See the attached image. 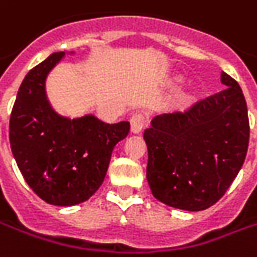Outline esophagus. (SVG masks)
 Instances as JSON below:
<instances>
[{
  "label": "esophagus",
  "instance_id": "obj_1",
  "mask_svg": "<svg viewBox=\"0 0 257 257\" xmlns=\"http://www.w3.org/2000/svg\"><path fill=\"white\" fill-rule=\"evenodd\" d=\"M144 125H145V116L142 113H135L131 118V131H132V134H139L144 128Z\"/></svg>",
  "mask_w": 257,
  "mask_h": 257
}]
</instances>
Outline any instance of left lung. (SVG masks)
<instances>
[{
  "label": "left lung",
  "mask_w": 257,
  "mask_h": 257,
  "mask_svg": "<svg viewBox=\"0 0 257 257\" xmlns=\"http://www.w3.org/2000/svg\"><path fill=\"white\" fill-rule=\"evenodd\" d=\"M226 88L185 113L155 116L145 129L146 179L152 195L175 209L199 212L220 199L237 176L249 145L243 92L222 72Z\"/></svg>",
  "instance_id": "1"
}]
</instances>
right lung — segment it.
<instances>
[{"instance_id":"add662e5","label":"right lung","mask_w":257,"mask_h":257,"mask_svg":"<svg viewBox=\"0 0 257 257\" xmlns=\"http://www.w3.org/2000/svg\"><path fill=\"white\" fill-rule=\"evenodd\" d=\"M65 55L52 54L27 74L10 118L11 151L24 179L55 206L82 203L99 189L113 148L129 132L128 120L106 123L92 113L72 119L52 108L47 78Z\"/></svg>"}]
</instances>
